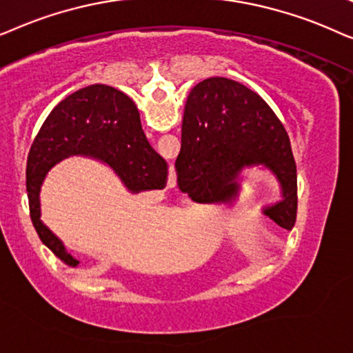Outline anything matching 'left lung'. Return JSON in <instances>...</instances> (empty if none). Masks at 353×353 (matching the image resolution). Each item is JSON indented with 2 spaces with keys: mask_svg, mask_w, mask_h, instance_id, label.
I'll list each match as a JSON object with an SVG mask.
<instances>
[{
  "mask_svg": "<svg viewBox=\"0 0 353 353\" xmlns=\"http://www.w3.org/2000/svg\"><path fill=\"white\" fill-rule=\"evenodd\" d=\"M263 164L278 177L283 200L265 214L281 228L297 218V169L289 135L268 103L242 83L211 77L192 88L182 122L177 185L199 203H231L243 168Z\"/></svg>",
  "mask_w": 353,
  "mask_h": 353,
  "instance_id": "8db88e82",
  "label": "left lung"
}]
</instances>
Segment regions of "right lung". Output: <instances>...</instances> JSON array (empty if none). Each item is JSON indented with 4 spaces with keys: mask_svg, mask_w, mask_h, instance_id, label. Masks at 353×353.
Masks as SVG:
<instances>
[{
    "mask_svg": "<svg viewBox=\"0 0 353 353\" xmlns=\"http://www.w3.org/2000/svg\"><path fill=\"white\" fill-rule=\"evenodd\" d=\"M70 154H87L114 169L132 192L161 190L168 164L145 137L135 103L116 88L95 83L64 98L46 117L27 159V196L40 241L65 265L79 260L40 221V187L54 163Z\"/></svg>",
    "mask_w": 353,
    "mask_h": 353,
    "instance_id": "add662e5",
    "label": "right lung"
}]
</instances>
